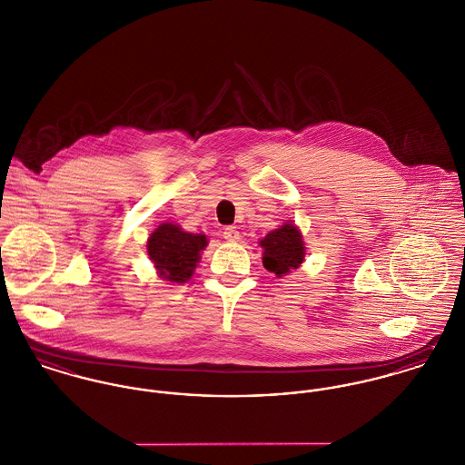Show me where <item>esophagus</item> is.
Masks as SVG:
<instances>
[{
	"mask_svg": "<svg viewBox=\"0 0 465 465\" xmlns=\"http://www.w3.org/2000/svg\"><path fill=\"white\" fill-rule=\"evenodd\" d=\"M223 237H224L228 242H237V241L241 239V233H239V230H237L235 226H228V228H224Z\"/></svg>",
	"mask_w": 465,
	"mask_h": 465,
	"instance_id": "esophagus-1",
	"label": "esophagus"
}]
</instances>
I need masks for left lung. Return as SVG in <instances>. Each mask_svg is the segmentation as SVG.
<instances>
[{
    "instance_id": "1",
    "label": "left lung",
    "mask_w": 465,
    "mask_h": 465,
    "mask_svg": "<svg viewBox=\"0 0 465 465\" xmlns=\"http://www.w3.org/2000/svg\"><path fill=\"white\" fill-rule=\"evenodd\" d=\"M262 262L263 267L274 272L278 278L290 274L293 269H299L306 258V246L299 226L292 221H286L276 230L269 232L262 241Z\"/></svg>"
}]
</instances>
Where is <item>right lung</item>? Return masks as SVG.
<instances>
[{"label":"right lung","mask_w":465,"mask_h":465,"mask_svg":"<svg viewBox=\"0 0 465 465\" xmlns=\"http://www.w3.org/2000/svg\"><path fill=\"white\" fill-rule=\"evenodd\" d=\"M207 244L205 233H191L175 223H161L148 237L146 252L161 280L180 285L193 278Z\"/></svg>","instance_id":"right-lung-1"}]
</instances>
